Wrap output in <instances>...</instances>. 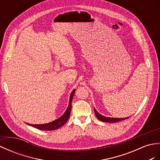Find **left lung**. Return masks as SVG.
<instances>
[{
    "label": "left lung",
    "instance_id": "left-lung-1",
    "mask_svg": "<svg viewBox=\"0 0 160 160\" xmlns=\"http://www.w3.org/2000/svg\"><path fill=\"white\" fill-rule=\"evenodd\" d=\"M94 112H95L96 116L97 117V118L98 120H101V121L105 122H117L121 121V120H125V119L129 118V117H127V118H110V117L104 116L101 115V113H99L95 108H94Z\"/></svg>",
    "mask_w": 160,
    "mask_h": 160
}]
</instances>
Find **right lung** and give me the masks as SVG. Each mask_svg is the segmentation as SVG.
I'll return each mask as SVG.
<instances>
[{
    "instance_id": "right-lung-1",
    "label": "right lung",
    "mask_w": 160,
    "mask_h": 160,
    "mask_svg": "<svg viewBox=\"0 0 160 160\" xmlns=\"http://www.w3.org/2000/svg\"><path fill=\"white\" fill-rule=\"evenodd\" d=\"M75 89L73 90V91L71 93L70 96V99H69V103L68 106L67 108L66 112L63 113V114L60 116L59 118L56 119L55 120L51 122L46 123V124H40V125H31V124H28V125L35 127V128H37L40 130H45V131H52L55 129H58L60 127H62L64 124L67 122V120H68L70 117V113L71 111V108H72V101L73 98V96L74 92H75Z\"/></svg>"
}]
</instances>
